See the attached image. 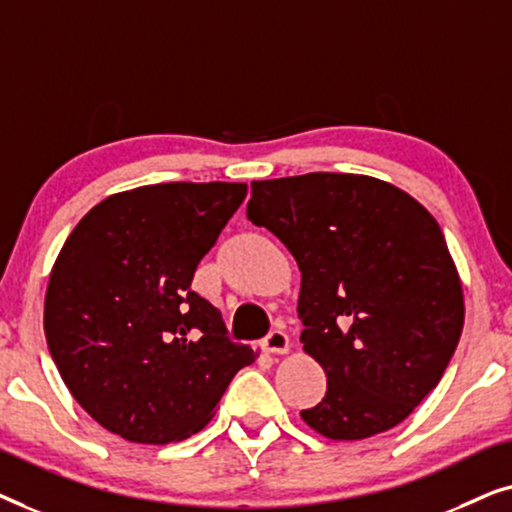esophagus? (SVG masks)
I'll return each mask as SVG.
<instances>
[{"label": "esophagus", "mask_w": 512, "mask_h": 512, "mask_svg": "<svg viewBox=\"0 0 512 512\" xmlns=\"http://www.w3.org/2000/svg\"><path fill=\"white\" fill-rule=\"evenodd\" d=\"M263 349H268L272 354L289 352V335H286L282 328H272V331L263 338Z\"/></svg>", "instance_id": "esophagus-1"}]
</instances>
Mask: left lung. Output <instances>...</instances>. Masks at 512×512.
I'll use <instances>...</instances> for the list:
<instances>
[{"instance_id":"8db88e82","label":"left lung","mask_w":512,"mask_h":512,"mask_svg":"<svg viewBox=\"0 0 512 512\" xmlns=\"http://www.w3.org/2000/svg\"><path fill=\"white\" fill-rule=\"evenodd\" d=\"M247 216L300 268V342L328 377L300 417L333 440L401 424L440 382L464 328L436 219L387 181L335 172L251 181Z\"/></svg>"}]
</instances>
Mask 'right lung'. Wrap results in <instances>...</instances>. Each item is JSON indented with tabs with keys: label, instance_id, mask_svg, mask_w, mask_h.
Instances as JSON below:
<instances>
[{
	"label": "right lung",
	"instance_id": "1",
	"mask_svg": "<svg viewBox=\"0 0 512 512\" xmlns=\"http://www.w3.org/2000/svg\"><path fill=\"white\" fill-rule=\"evenodd\" d=\"M247 184L142 186L76 223L48 279V352L83 410L130 443L198 433L254 349L191 289Z\"/></svg>",
	"mask_w": 512,
	"mask_h": 512
}]
</instances>
